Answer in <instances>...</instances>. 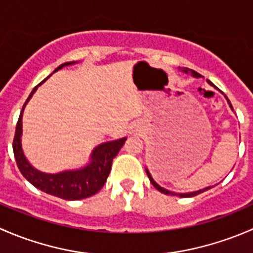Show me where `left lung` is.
I'll list each match as a JSON object with an SVG mask.
<instances>
[{
  "label": "left lung",
  "mask_w": 253,
  "mask_h": 253,
  "mask_svg": "<svg viewBox=\"0 0 253 253\" xmlns=\"http://www.w3.org/2000/svg\"><path fill=\"white\" fill-rule=\"evenodd\" d=\"M185 72H187V70H185ZM191 73H192V75L195 76V77H201V75H200V73L195 72V71H191ZM208 83H209V84H211V85L214 86V84L211 83V82H209V81H208ZM226 99H228V98H226ZM228 101H229V99H228ZM229 104H230L231 109H233V105H231V103H230V101H229ZM147 175H148V177H149V180H150V182H152V185L154 186V187L157 188L158 191H160V192H162V193H165V195H171V196H180V197H193V196H197V195H200V193L205 192V191L209 190V188H211V187H206V188H203V190L196 191V192H191V193H175V192H170V191H168V190H165V188L160 187V186L158 185V183L155 182L154 180H153V177H152V176H150L149 171H148V170H147Z\"/></svg>",
  "instance_id": "obj_1"
}]
</instances>
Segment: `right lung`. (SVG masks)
<instances>
[{
	"mask_svg": "<svg viewBox=\"0 0 253 253\" xmlns=\"http://www.w3.org/2000/svg\"><path fill=\"white\" fill-rule=\"evenodd\" d=\"M71 63L72 62H66L63 65L58 66L53 72L62 68L63 66L71 65ZM40 84H38L32 90L30 95L28 96L17 122L16 133H14L13 138V153L18 169L33 186L48 193V195L56 196V197L67 201H77L90 197V196L95 195L103 187L104 183L106 182V178L110 174L112 159L120 152L122 145L126 142V138L103 143V144L98 145L93 150L90 164L81 170L63 171L60 172V174H44V172L38 171L37 169H34L28 163L24 154H23L22 145H20V136H22V115L24 106L27 105L29 99L32 98V95Z\"/></svg>",
	"mask_w": 253,
	"mask_h": 253,
	"instance_id": "right-lung-1",
	"label": "right lung"
}]
</instances>
